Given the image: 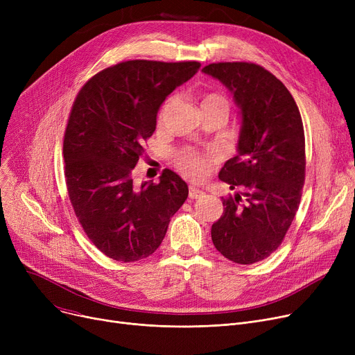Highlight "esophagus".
I'll return each instance as SVG.
<instances>
[{
	"label": "esophagus",
	"instance_id": "esophagus-1",
	"mask_svg": "<svg viewBox=\"0 0 355 355\" xmlns=\"http://www.w3.org/2000/svg\"><path fill=\"white\" fill-rule=\"evenodd\" d=\"M204 194V191L202 190H198V189H196V187H190V190H189V196H190V198H198V197H201Z\"/></svg>",
	"mask_w": 355,
	"mask_h": 355
}]
</instances>
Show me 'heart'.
<instances>
[{
    "mask_svg": "<svg viewBox=\"0 0 355 355\" xmlns=\"http://www.w3.org/2000/svg\"><path fill=\"white\" fill-rule=\"evenodd\" d=\"M173 98L168 99L161 112H159V119L164 118L166 109L171 106L173 103ZM201 105H223L229 107V102L225 96L218 95V93H207L206 96H204ZM217 158L216 153H209L207 155L200 154L197 151H193V149H184L178 155H177V166L181 170L182 174L189 175L191 178H202L206 175L210 170V164L211 161H214Z\"/></svg>",
    "mask_w": 355,
    "mask_h": 355,
    "instance_id": "1",
    "label": "heart"
}]
</instances>
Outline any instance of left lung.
Returning a JSON list of instances; mask_svg holds the SVG:
<instances>
[{
  "mask_svg": "<svg viewBox=\"0 0 355 355\" xmlns=\"http://www.w3.org/2000/svg\"><path fill=\"white\" fill-rule=\"evenodd\" d=\"M202 71L233 93L241 114L237 155L218 178L243 193L223 198L211 240L232 262L252 265L281 246L300 207L306 165L302 118L286 86L262 66L221 62Z\"/></svg>",
  "mask_w": 355,
  "mask_h": 355,
  "instance_id": "obj_1",
  "label": "left lung"
}]
</instances>
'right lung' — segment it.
Wrapping results in <instances>:
<instances>
[{"label":"right lung","instance_id":"1","mask_svg":"<svg viewBox=\"0 0 355 355\" xmlns=\"http://www.w3.org/2000/svg\"><path fill=\"white\" fill-rule=\"evenodd\" d=\"M198 62L128 60L89 79L73 102L63 141L69 198L103 254L135 262L153 254L189 187L171 170L135 187L132 171L154 134L158 109Z\"/></svg>","mask_w":355,"mask_h":355}]
</instances>
